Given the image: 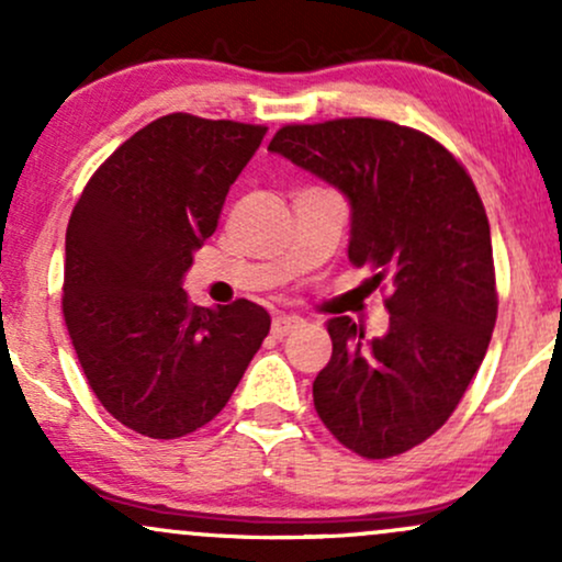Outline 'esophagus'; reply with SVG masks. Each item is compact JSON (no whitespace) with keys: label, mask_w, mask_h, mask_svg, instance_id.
Segmentation results:
<instances>
[{"label":"esophagus","mask_w":562,"mask_h":562,"mask_svg":"<svg viewBox=\"0 0 562 562\" xmlns=\"http://www.w3.org/2000/svg\"><path fill=\"white\" fill-rule=\"evenodd\" d=\"M303 327V319L301 317H290V314H280V317H274L272 322V335L274 338H285L293 330H299Z\"/></svg>","instance_id":"34e87169"}]
</instances>
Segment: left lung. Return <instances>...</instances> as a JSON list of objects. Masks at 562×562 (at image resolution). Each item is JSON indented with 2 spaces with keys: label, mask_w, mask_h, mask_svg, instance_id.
Returning a JSON list of instances; mask_svg holds the SVG:
<instances>
[{
  "label": "left lung",
  "mask_w": 562,
  "mask_h": 562,
  "mask_svg": "<svg viewBox=\"0 0 562 562\" xmlns=\"http://www.w3.org/2000/svg\"><path fill=\"white\" fill-rule=\"evenodd\" d=\"M269 150L344 192L348 261L393 285L378 338L348 317L327 322L317 415L367 460L402 454L449 420L492 340V229L479 190L447 147L393 121L282 126Z\"/></svg>",
  "instance_id": "left-lung-1"
}]
</instances>
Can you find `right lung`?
Here are the masks:
<instances>
[{
	"mask_svg": "<svg viewBox=\"0 0 562 562\" xmlns=\"http://www.w3.org/2000/svg\"><path fill=\"white\" fill-rule=\"evenodd\" d=\"M267 126L171 113L113 153L70 214L63 317L100 404L147 438L211 423L267 338L250 301L192 306V256Z\"/></svg>",
	"mask_w": 562,
	"mask_h": 562,
	"instance_id": "right-lung-1",
	"label": "right lung"
}]
</instances>
